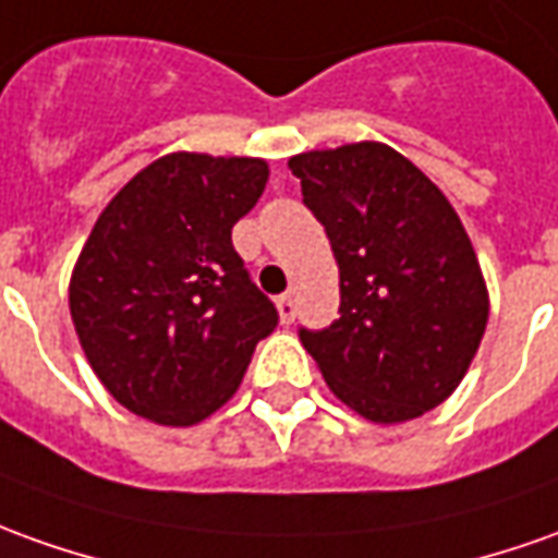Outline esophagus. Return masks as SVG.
<instances>
[{
  "label": "esophagus",
  "mask_w": 558,
  "mask_h": 558,
  "mask_svg": "<svg viewBox=\"0 0 558 558\" xmlns=\"http://www.w3.org/2000/svg\"><path fill=\"white\" fill-rule=\"evenodd\" d=\"M276 310H279L282 325H291V322H294V316H298V310H294V298H291V294H282V298L276 301Z\"/></svg>",
  "instance_id": "obj_1"
}]
</instances>
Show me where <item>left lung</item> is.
I'll use <instances>...</instances> for the list:
<instances>
[{"label":"left lung","mask_w":558,"mask_h":558,"mask_svg":"<svg viewBox=\"0 0 558 558\" xmlns=\"http://www.w3.org/2000/svg\"><path fill=\"white\" fill-rule=\"evenodd\" d=\"M340 267V318L301 330L328 389L398 425L459 389L489 322V291L444 191L383 142L288 160Z\"/></svg>","instance_id":"8db88e82"}]
</instances>
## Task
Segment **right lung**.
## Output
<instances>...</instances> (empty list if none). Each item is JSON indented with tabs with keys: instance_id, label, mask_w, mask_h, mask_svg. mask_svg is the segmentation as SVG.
I'll use <instances>...</instances> for the list:
<instances>
[{
	"instance_id": "1",
	"label": "right lung",
	"mask_w": 558,
	"mask_h": 558,
	"mask_svg": "<svg viewBox=\"0 0 558 558\" xmlns=\"http://www.w3.org/2000/svg\"><path fill=\"white\" fill-rule=\"evenodd\" d=\"M260 157H157L96 218L69 279V313L99 383L130 413L197 425L240 389L276 306L230 230L264 194Z\"/></svg>"
}]
</instances>
